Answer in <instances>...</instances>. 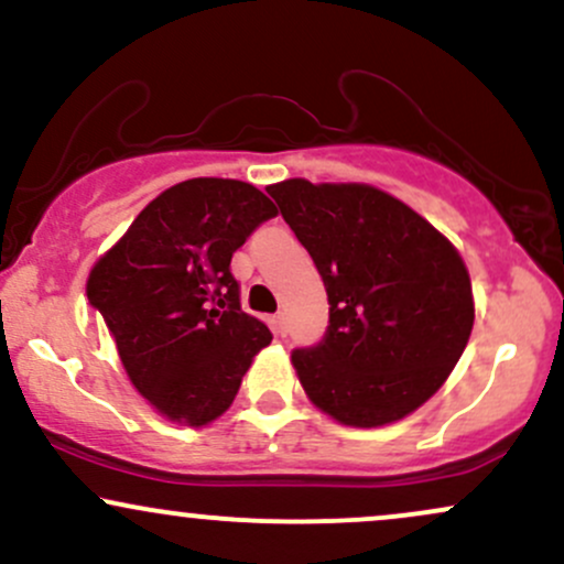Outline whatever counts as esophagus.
I'll return each mask as SVG.
<instances>
[{
  "label": "esophagus",
  "instance_id": "esophagus-1",
  "mask_svg": "<svg viewBox=\"0 0 564 564\" xmlns=\"http://www.w3.org/2000/svg\"><path fill=\"white\" fill-rule=\"evenodd\" d=\"M273 332H275L278 336H286V332H289L286 313H278V315H273Z\"/></svg>",
  "mask_w": 564,
  "mask_h": 564
}]
</instances>
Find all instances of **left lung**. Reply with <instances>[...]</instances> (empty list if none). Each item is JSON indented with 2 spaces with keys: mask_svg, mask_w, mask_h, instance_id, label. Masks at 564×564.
<instances>
[{
  "mask_svg": "<svg viewBox=\"0 0 564 564\" xmlns=\"http://www.w3.org/2000/svg\"><path fill=\"white\" fill-rule=\"evenodd\" d=\"M328 294L318 345L294 349L304 392L347 426L416 411L467 347L475 302L458 251L403 200L371 185L268 187Z\"/></svg>",
  "mask_w": 564,
  "mask_h": 564,
  "instance_id": "1",
  "label": "left lung"
}]
</instances>
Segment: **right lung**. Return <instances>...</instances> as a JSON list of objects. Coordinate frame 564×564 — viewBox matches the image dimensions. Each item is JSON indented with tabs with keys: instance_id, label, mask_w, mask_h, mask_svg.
Returning <instances> with one entry per match:
<instances>
[{
	"instance_id": "right-lung-1",
	"label": "right lung",
	"mask_w": 564,
	"mask_h": 564,
	"mask_svg": "<svg viewBox=\"0 0 564 564\" xmlns=\"http://www.w3.org/2000/svg\"><path fill=\"white\" fill-rule=\"evenodd\" d=\"M275 204L241 180L172 185L95 262L87 300L113 334L138 392L172 422L204 426L228 411L251 358L273 334L241 310L230 273Z\"/></svg>"
}]
</instances>
